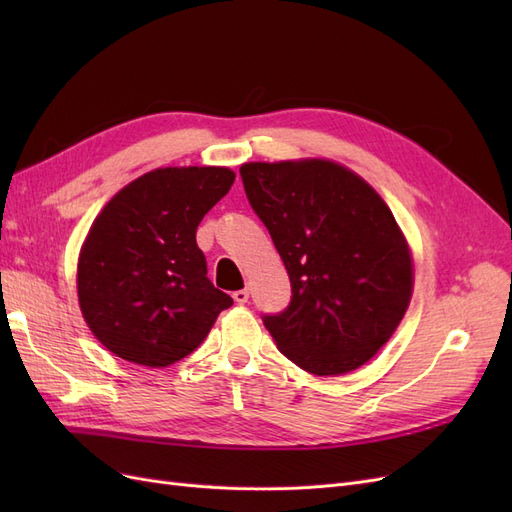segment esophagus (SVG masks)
Instances as JSON below:
<instances>
[{
    "label": "esophagus",
    "instance_id": "1",
    "mask_svg": "<svg viewBox=\"0 0 512 512\" xmlns=\"http://www.w3.org/2000/svg\"><path fill=\"white\" fill-rule=\"evenodd\" d=\"M232 299H235L239 305H245L247 299H250V290L243 288V290H237L235 294H232Z\"/></svg>",
    "mask_w": 512,
    "mask_h": 512
}]
</instances>
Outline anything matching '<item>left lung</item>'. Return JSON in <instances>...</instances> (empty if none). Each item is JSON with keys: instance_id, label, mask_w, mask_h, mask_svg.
Listing matches in <instances>:
<instances>
[{"instance_id": "obj_1", "label": "left lung", "mask_w": 512, "mask_h": 512, "mask_svg": "<svg viewBox=\"0 0 512 512\" xmlns=\"http://www.w3.org/2000/svg\"><path fill=\"white\" fill-rule=\"evenodd\" d=\"M243 188L290 277V305L265 316L277 348L316 376L359 369L389 342L414 290L412 250L393 211L344 164H241Z\"/></svg>"}]
</instances>
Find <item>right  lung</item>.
<instances>
[{
    "label": "right lung",
    "instance_id": "add662e5",
    "mask_svg": "<svg viewBox=\"0 0 512 512\" xmlns=\"http://www.w3.org/2000/svg\"><path fill=\"white\" fill-rule=\"evenodd\" d=\"M232 183L226 166H166L102 207L81 245L76 294L108 352L168 367L205 342L232 299L209 282L196 228Z\"/></svg>",
    "mask_w": 512,
    "mask_h": 512
}]
</instances>
